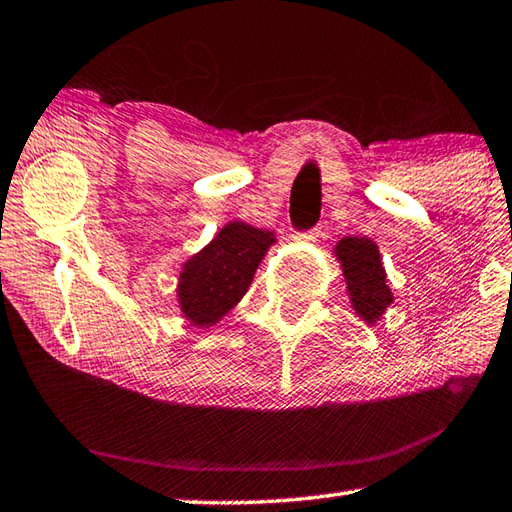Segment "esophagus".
Instances as JSON below:
<instances>
[{"instance_id": "34e87169", "label": "esophagus", "mask_w": 512, "mask_h": 512, "mask_svg": "<svg viewBox=\"0 0 512 512\" xmlns=\"http://www.w3.org/2000/svg\"><path fill=\"white\" fill-rule=\"evenodd\" d=\"M318 234H321V231L310 229V231H303V234H296L294 238L296 240H303V243H314V240L318 238Z\"/></svg>"}]
</instances>
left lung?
Wrapping results in <instances>:
<instances>
[{
  "label": "left lung",
  "instance_id": "8db88e82",
  "mask_svg": "<svg viewBox=\"0 0 512 512\" xmlns=\"http://www.w3.org/2000/svg\"><path fill=\"white\" fill-rule=\"evenodd\" d=\"M334 254L343 267L352 310L365 323L374 325L394 301L392 289L385 281L379 247L365 236H345L336 243Z\"/></svg>",
  "mask_w": 512,
  "mask_h": 512
}]
</instances>
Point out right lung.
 <instances>
[{
    "instance_id": "1",
    "label": "right lung",
    "mask_w": 512,
    "mask_h": 512,
    "mask_svg": "<svg viewBox=\"0 0 512 512\" xmlns=\"http://www.w3.org/2000/svg\"><path fill=\"white\" fill-rule=\"evenodd\" d=\"M276 243L272 231L231 220L191 256L178 278L180 312L196 327L216 325L247 294L260 260Z\"/></svg>"
}]
</instances>
